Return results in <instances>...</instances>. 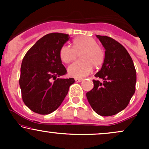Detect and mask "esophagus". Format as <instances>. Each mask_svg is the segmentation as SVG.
<instances>
[{"label": "esophagus", "instance_id": "esophagus-1", "mask_svg": "<svg viewBox=\"0 0 149 149\" xmlns=\"http://www.w3.org/2000/svg\"><path fill=\"white\" fill-rule=\"evenodd\" d=\"M83 80H84V79H76V82H82Z\"/></svg>", "mask_w": 149, "mask_h": 149}]
</instances>
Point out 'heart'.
Returning <instances> with one entry per match:
<instances>
[{"label": "heart", "instance_id": "obj_1", "mask_svg": "<svg viewBox=\"0 0 149 149\" xmlns=\"http://www.w3.org/2000/svg\"><path fill=\"white\" fill-rule=\"evenodd\" d=\"M73 48L69 45H64L60 49L59 55L64 63L71 62L80 55V60L69 66L68 71L73 78H83L91 72L93 66L98 68L103 64L105 59L104 49L97 45L95 38L88 36L78 37L73 40Z\"/></svg>", "mask_w": 149, "mask_h": 149}]
</instances>
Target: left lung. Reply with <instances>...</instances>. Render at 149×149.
<instances>
[{
    "label": "left lung",
    "instance_id": "1",
    "mask_svg": "<svg viewBox=\"0 0 149 149\" xmlns=\"http://www.w3.org/2000/svg\"><path fill=\"white\" fill-rule=\"evenodd\" d=\"M105 49L102 69L93 80L94 88L87 92L89 104L102 116H110L125 109L135 92L136 70L132 59L125 47L106 36L97 35Z\"/></svg>",
    "mask_w": 149,
    "mask_h": 149
}]
</instances>
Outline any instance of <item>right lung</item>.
<instances>
[{"instance_id":"add662e5","label":"right lung","mask_w":149,"mask_h":149,"mask_svg":"<svg viewBox=\"0 0 149 149\" xmlns=\"http://www.w3.org/2000/svg\"><path fill=\"white\" fill-rule=\"evenodd\" d=\"M68 34L51 33L39 39L25 54L21 66L19 85L24 103L32 111L46 115L61 105L75 80L60 78L66 73L60 49Z\"/></svg>"}]
</instances>
